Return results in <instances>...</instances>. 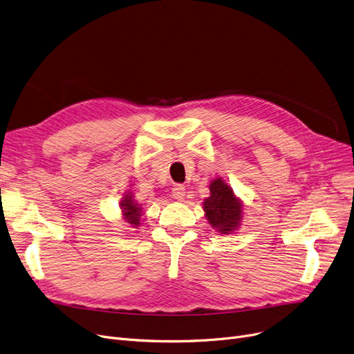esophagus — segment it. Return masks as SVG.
<instances>
[{"label": "esophagus", "mask_w": 354, "mask_h": 354, "mask_svg": "<svg viewBox=\"0 0 354 354\" xmlns=\"http://www.w3.org/2000/svg\"><path fill=\"white\" fill-rule=\"evenodd\" d=\"M185 194L187 192H185L183 185H175V187L172 188V196L178 201H182L185 198Z\"/></svg>", "instance_id": "34e87169"}]
</instances>
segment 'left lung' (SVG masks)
<instances>
[{
    "instance_id": "obj_1",
    "label": "left lung",
    "mask_w": 354,
    "mask_h": 354,
    "mask_svg": "<svg viewBox=\"0 0 354 354\" xmlns=\"http://www.w3.org/2000/svg\"><path fill=\"white\" fill-rule=\"evenodd\" d=\"M211 196L203 201V211L214 230L221 234H230L238 228L243 219V203L234 195L230 185L221 178L209 185Z\"/></svg>"
}]
</instances>
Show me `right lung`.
<instances>
[{
  "mask_svg": "<svg viewBox=\"0 0 354 354\" xmlns=\"http://www.w3.org/2000/svg\"><path fill=\"white\" fill-rule=\"evenodd\" d=\"M122 207V214L126 219V222L132 224L136 227L140 225V216H142V208L139 203H136V201H133L132 195H124L123 201L120 202Z\"/></svg>",
  "mask_w": 354,
  "mask_h": 354,
  "instance_id": "add662e5",
  "label": "right lung"
}]
</instances>
